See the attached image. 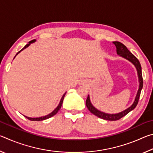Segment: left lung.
I'll return each instance as SVG.
<instances>
[{
    "instance_id": "obj_1",
    "label": "left lung",
    "mask_w": 153,
    "mask_h": 153,
    "mask_svg": "<svg viewBox=\"0 0 153 153\" xmlns=\"http://www.w3.org/2000/svg\"><path fill=\"white\" fill-rule=\"evenodd\" d=\"M113 43L115 45V46H116V48H117V55L122 56L123 58H125L126 59H127V60L129 61L131 63H132L134 65V66L136 67V68L137 69V72H138V76L140 84H139V88L138 90V92H137L135 100H134L133 104L125 111H123L122 112L119 113L117 114H108V113H105L98 111L92 105V103L90 102V100L89 95L88 96V98L86 100V105L87 108H88V110L92 114H94V115L97 116V117H98L99 118H101V119H103V120H108V121H117V120H120L121 118H122L123 117H124V116L126 115L127 114L129 113L131 111L134 109L137 106V105H138L140 96L141 90H142V87H143V79H142V67H141V65L138 61V59H137L132 53H130L128 49L127 48L126 46L124 45H123L122 43L117 42V41L113 42Z\"/></svg>"
}]
</instances>
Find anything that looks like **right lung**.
I'll use <instances>...</instances> for the list:
<instances>
[{
  "label": "right lung",
  "instance_id": "right-lung-1",
  "mask_svg": "<svg viewBox=\"0 0 153 153\" xmlns=\"http://www.w3.org/2000/svg\"><path fill=\"white\" fill-rule=\"evenodd\" d=\"M35 41H36V40H32L30 41L29 43L27 44V45H25V46H24V47L22 49V50H21V51H19V52H18V53L16 54V55H17L18 53H19L21 51L24 50V49H25V48L28 47V46H29L30 45V44H31V43H32V42H34ZM16 55L15 56H15H16ZM15 57H14V58H15ZM65 94H66V92L65 93V94L63 95V97H62L61 99V100H60V102H59V105L57 106V107H56V108H55V109L53 111V112L51 113L50 114H48V115H46V116H44V117H36V118L28 117H27V116H25V117H26L27 119H28V120H31V121H42V120H47V119L50 118V117H53V116H54V115H56V113H57V112H58V111H59V109H60V108H61V106H62V104H63V99H64V97H65Z\"/></svg>",
  "mask_w": 153,
  "mask_h": 153
}]
</instances>
